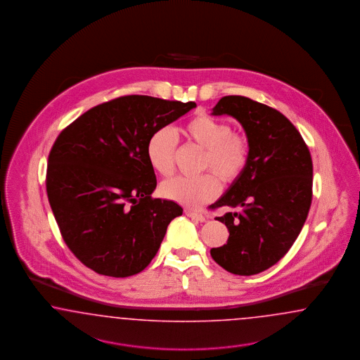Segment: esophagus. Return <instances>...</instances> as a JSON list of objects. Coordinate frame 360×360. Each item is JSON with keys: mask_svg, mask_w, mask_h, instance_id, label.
<instances>
[{"mask_svg": "<svg viewBox=\"0 0 360 360\" xmlns=\"http://www.w3.org/2000/svg\"><path fill=\"white\" fill-rule=\"evenodd\" d=\"M185 214L188 218L196 220V221H206V217L203 214H200V212H196V211H193V210H186Z\"/></svg>", "mask_w": 360, "mask_h": 360, "instance_id": "34e87169", "label": "esophagus"}]
</instances>
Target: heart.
<instances>
[{"mask_svg":"<svg viewBox=\"0 0 360 360\" xmlns=\"http://www.w3.org/2000/svg\"><path fill=\"white\" fill-rule=\"evenodd\" d=\"M184 134L188 141L206 149L202 169H211L223 182H233L248 162V142L224 121L198 115L187 121ZM176 139L169 128L153 131L146 143V157L154 172L162 176L174 173ZM161 194L186 207H199L219 194L218 179L212 174L196 178L176 176L161 185Z\"/></svg>","mask_w":360,"mask_h":360,"instance_id":"b5f03b06","label":"heart"}]
</instances>
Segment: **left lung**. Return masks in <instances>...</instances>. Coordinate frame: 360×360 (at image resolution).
I'll list each match as a JSON object with an SVG mask.
<instances>
[{
    "label": "left lung",
    "instance_id": "1",
    "mask_svg": "<svg viewBox=\"0 0 360 360\" xmlns=\"http://www.w3.org/2000/svg\"><path fill=\"white\" fill-rule=\"evenodd\" d=\"M211 115L239 121L248 141L244 172L212 205L231 211L215 218L229 236L211 256L229 273L257 274L283 259L305 224L313 195L311 155L295 125L265 104L224 96Z\"/></svg>",
    "mask_w": 360,
    "mask_h": 360
}]
</instances>
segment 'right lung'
Returning <instances> with one entry per match:
<instances>
[{"instance_id": "1", "label": "right lung", "mask_w": 360, "mask_h": 360, "mask_svg": "<svg viewBox=\"0 0 360 360\" xmlns=\"http://www.w3.org/2000/svg\"><path fill=\"white\" fill-rule=\"evenodd\" d=\"M194 101L129 95L103 103L60 131L49 155L46 188L67 247L109 277L143 271L184 208L153 199L146 157L153 131L195 108Z\"/></svg>"}]
</instances>
